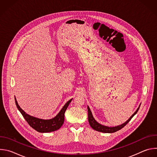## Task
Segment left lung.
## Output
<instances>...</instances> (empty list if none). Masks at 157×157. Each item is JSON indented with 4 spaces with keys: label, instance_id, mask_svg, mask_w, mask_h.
Instances as JSON below:
<instances>
[{
    "label": "left lung",
    "instance_id": "8db88e82",
    "mask_svg": "<svg viewBox=\"0 0 157 157\" xmlns=\"http://www.w3.org/2000/svg\"><path fill=\"white\" fill-rule=\"evenodd\" d=\"M140 108V106L138 107V109H137V110L135 112V113H133V114L124 124H122V125H118V126H116V127H107V126H104V125H102L100 124H99L98 122H97L95 119H94L93 115H92V113H91V111L90 110V109H89V107L87 106V111H88V121H89V124H90L91 127L94 129L96 131H98V132H104V133H114L115 132H117L119 130H121V128H122L124 126H125L128 122L132 119V118L135 116L137 113L138 112L139 109Z\"/></svg>",
    "mask_w": 157,
    "mask_h": 157
}]
</instances>
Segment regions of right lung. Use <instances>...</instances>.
<instances>
[{"label":"right lung","instance_id":"obj_1","mask_svg":"<svg viewBox=\"0 0 157 157\" xmlns=\"http://www.w3.org/2000/svg\"><path fill=\"white\" fill-rule=\"evenodd\" d=\"M72 99H70L65 104V105L63 106L62 109L60 110V112L56 117L49 120H43L32 117L26 114L18 105L16 98H15V101L17 107L18 108L22 116H23L25 121L27 122V123L35 130L41 133L51 132L57 130L63 125L64 121V113Z\"/></svg>","mask_w":157,"mask_h":157}]
</instances>
